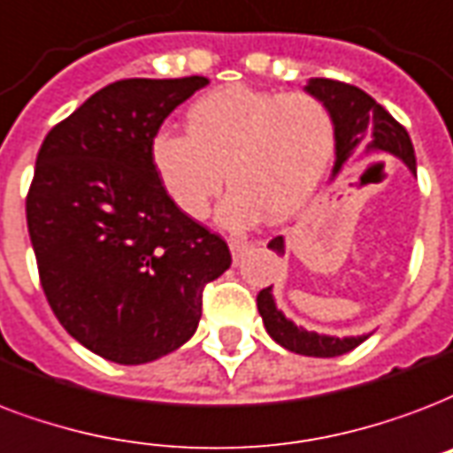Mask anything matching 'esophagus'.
<instances>
[{
  "instance_id": "obj_1",
  "label": "esophagus",
  "mask_w": 453,
  "mask_h": 453,
  "mask_svg": "<svg viewBox=\"0 0 453 453\" xmlns=\"http://www.w3.org/2000/svg\"><path fill=\"white\" fill-rule=\"evenodd\" d=\"M258 242H247V240H230V251H233V261L237 264L244 254L250 250H254Z\"/></svg>"
}]
</instances>
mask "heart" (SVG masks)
Segmentation results:
<instances>
[{"label":"heart","instance_id":"heart-1","mask_svg":"<svg viewBox=\"0 0 453 453\" xmlns=\"http://www.w3.org/2000/svg\"><path fill=\"white\" fill-rule=\"evenodd\" d=\"M334 147L326 104L306 92L230 85L188 109V134L161 130L151 140L158 180L188 219L202 220L227 182L220 219L244 227L289 219L309 202Z\"/></svg>","mask_w":453,"mask_h":453}]
</instances>
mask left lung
Here are the masks:
<instances>
[{
  "label": "left lung",
  "instance_id": "1",
  "mask_svg": "<svg viewBox=\"0 0 453 453\" xmlns=\"http://www.w3.org/2000/svg\"><path fill=\"white\" fill-rule=\"evenodd\" d=\"M306 92L326 104V109L333 116L334 123V161L333 175L342 171V165L349 161H357L364 154H395L409 165L411 173H416V154L413 144L406 133V127L399 120L392 119V113L380 106L371 95H365L364 89L354 88L349 82L330 81V78H313L306 85ZM268 250L275 254H285V240L273 237L268 242ZM257 306L264 326L273 340L278 342L285 349L302 354V357H319L333 358L342 357L347 351L357 349L358 344L368 340V334L361 337H330V334L309 333L303 327H296L292 320L282 316L278 311L275 299H273L271 288L258 292Z\"/></svg>",
  "mask_w": 453,
  "mask_h": 453
}]
</instances>
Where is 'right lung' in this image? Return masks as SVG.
<instances>
[{
  "label": "right lung",
  "mask_w": 453,
  "mask_h": 453,
  "mask_svg": "<svg viewBox=\"0 0 453 453\" xmlns=\"http://www.w3.org/2000/svg\"><path fill=\"white\" fill-rule=\"evenodd\" d=\"M202 75L127 78L51 127L26 196L44 296L65 333L113 364H150L195 334L226 240L178 211L151 140Z\"/></svg>",
  "instance_id": "right-lung-1"
}]
</instances>
